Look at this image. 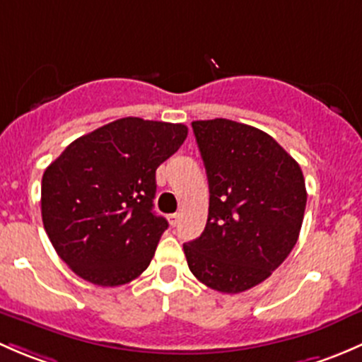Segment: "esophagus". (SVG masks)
I'll return each instance as SVG.
<instances>
[{
	"label": "esophagus",
	"mask_w": 362,
	"mask_h": 362,
	"mask_svg": "<svg viewBox=\"0 0 362 362\" xmlns=\"http://www.w3.org/2000/svg\"><path fill=\"white\" fill-rule=\"evenodd\" d=\"M180 218H181L180 212H174V214H170V216H169L170 225H173V226H177V223H180Z\"/></svg>",
	"instance_id": "obj_1"
}]
</instances>
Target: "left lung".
Instances as JSON below:
<instances>
[{"label": "left lung", "instance_id": "1", "mask_svg": "<svg viewBox=\"0 0 362 362\" xmlns=\"http://www.w3.org/2000/svg\"><path fill=\"white\" fill-rule=\"evenodd\" d=\"M206 165L209 216L182 245L192 274L219 293L255 288L289 256L303 223V173L277 141L226 118L192 122Z\"/></svg>", "mask_w": 362, "mask_h": 362}]
</instances>
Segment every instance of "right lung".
Returning a JSON list of instances; mask_svg holds the SVG:
<instances>
[{
    "label": "right lung",
    "mask_w": 362,
    "mask_h": 362,
    "mask_svg": "<svg viewBox=\"0 0 362 362\" xmlns=\"http://www.w3.org/2000/svg\"><path fill=\"white\" fill-rule=\"evenodd\" d=\"M186 136L182 124L120 118L78 137L47 167L45 232L74 274L113 288L146 270L169 226L153 212L155 173Z\"/></svg>",
    "instance_id": "obj_1"
}]
</instances>
